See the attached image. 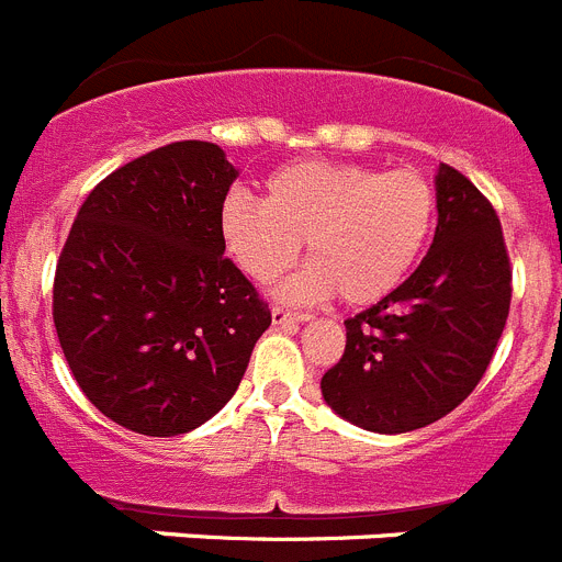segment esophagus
Returning <instances> with one entry per match:
<instances>
[{
    "label": "esophagus",
    "instance_id": "1",
    "mask_svg": "<svg viewBox=\"0 0 562 562\" xmlns=\"http://www.w3.org/2000/svg\"><path fill=\"white\" fill-rule=\"evenodd\" d=\"M304 321H310V315H306V312H290V310H284V306H272V324L276 326L304 324Z\"/></svg>",
    "mask_w": 562,
    "mask_h": 562
}]
</instances>
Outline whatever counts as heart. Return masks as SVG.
Here are the masks:
<instances>
[{
  "instance_id": "obj_1",
  "label": "heart",
  "mask_w": 562,
  "mask_h": 562,
  "mask_svg": "<svg viewBox=\"0 0 562 562\" xmlns=\"http://www.w3.org/2000/svg\"><path fill=\"white\" fill-rule=\"evenodd\" d=\"M436 193L416 168L376 171L362 162L301 160L265 182V202L231 191L220 207V236L233 265L267 284L306 267L281 295L312 301L337 292L342 304L369 306L400 286L434 231Z\"/></svg>"
}]
</instances>
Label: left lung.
<instances>
[{
  "label": "left lung",
  "mask_w": 562,
  "mask_h": 562,
  "mask_svg": "<svg viewBox=\"0 0 562 562\" xmlns=\"http://www.w3.org/2000/svg\"><path fill=\"white\" fill-rule=\"evenodd\" d=\"M434 245L394 292L346 321V351L321 380L357 428L408 434L459 408L504 335L513 267L493 202L453 166L436 177Z\"/></svg>",
  "instance_id": "obj_1"
}]
</instances>
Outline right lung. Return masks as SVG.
Instances as JSON below:
<instances>
[{
	"label": "right lung",
	"mask_w": 562,
	"mask_h": 562,
	"mask_svg": "<svg viewBox=\"0 0 562 562\" xmlns=\"http://www.w3.org/2000/svg\"><path fill=\"white\" fill-rule=\"evenodd\" d=\"M220 146L180 140L98 182L56 265L53 324L87 400L143 436L220 414L270 326L220 236L236 180Z\"/></svg>",
	"instance_id": "1"
}]
</instances>
